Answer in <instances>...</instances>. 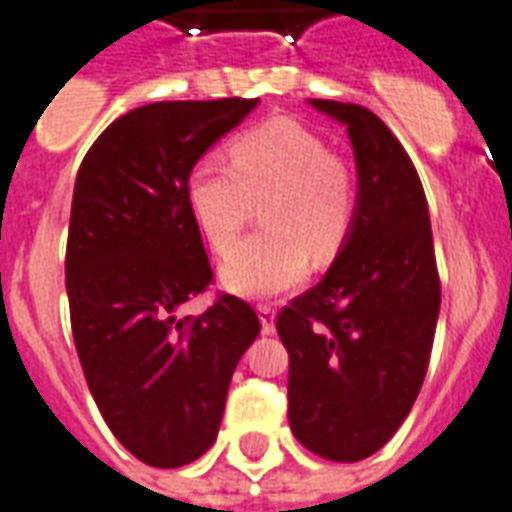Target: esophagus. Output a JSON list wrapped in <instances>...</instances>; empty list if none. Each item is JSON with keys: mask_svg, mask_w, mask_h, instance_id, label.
Listing matches in <instances>:
<instances>
[{"mask_svg": "<svg viewBox=\"0 0 512 512\" xmlns=\"http://www.w3.org/2000/svg\"><path fill=\"white\" fill-rule=\"evenodd\" d=\"M275 318H277L275 307L259 304V320H261V331H264V334H275Z\"/></svg>", "mask_w": 512, "mask_h": 512, "instance_id": "esophagus-1", "label": "esophagus"}]
</instances>
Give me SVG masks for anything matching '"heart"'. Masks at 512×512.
I'll use <instances>...</instances> for the list:
<instances>
[{
  "instance_id": "b5f03b06",
  "label": "heart",
  "mask_w": 512,
  "mask_h": 512,
  "mask_svg": "<svg viewBox=\"0 0 512 512\" xmlns=\"http://www.w3.org/2000/svg\"><path fill=\"white\" fill-rule=\"evenodd\" d=\"M229 165L202 160L186 176V208L202 237L229 251L251 202L269 229L229 253L221 283L237 296L272 299L304 283L310 253L328 261L352 221V178L323 138L285 117L248 130L229 144Z\"/></svg>"
}]
</instances>
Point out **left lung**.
I'll list each match as a JSON object with an SVG mask.
<instances>
[{
    "label": "left lung",
    "instance_id": "obj_1",
    "mask_svg": "<svg viewBox=\"0 0 512 512\" xmlns=\"http://www.w3.org/2000/svg\"><path fill=\"white\" fill-rule=\"evenodd\" d=\"M350 136L358 197L315 288L277 315L288 350V422L301 446L360 462L403 425L425 382L441 283L422 181L366 106L310 98Z\"/></svg>",
    "mask_w": 512,
    "mask_h": 512
}]
</instances>
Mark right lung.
<instances>
[{"label":"right lung","instance_id":"obj_1","mask_svg":"<svg viewBox=\"0 0 512 512\" xmlns=\"http://www.w3.org/2000/svg\"><path fill=\"white\" fill-rule=\"evenodd\" d=\"M256 104H146L114 120L79 165L66 245L71 334L109 430L152 467L211 449L232 374L261 331L251 304L229 293L200 318L178 315L213 277L186 176Z\"/></svg>","mask_w":512,"mask_h":512}]
</instances>
